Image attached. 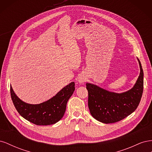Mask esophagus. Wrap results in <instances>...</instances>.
<instances>
[{"label":"esophagus","mask_w":152,"mask_h":152,"mask_svg":"<svg viewBox=\"0 0 152 152\" xmlns=\"http://www.w3.org/2000/svg\"><path fill=\"white\" fill-rule=\"evenodd\" d=\"M86 80V77L84 75H82L80 74V75H79V77H78V79H77V81L80 84H84V82Z\"/></svg>","instance_id":"obj_1"}]
</instances>
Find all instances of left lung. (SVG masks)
Wrapping results in <instances>:
<instances>
[{
	"label": "left lung",
	"instance_id": "obj_1",
	"mask_svg": "<svg viewBox=\"0 0 152 152\" xmlns=\"http://www.w3.org/2000/svg\"><path fill=\"white\" fill-rule=\"evenodd\" d=\"M140 73L132 88L117 93L92 83H86L88 107L91 115L104 124L120 121L134 112L139 105L143 91V71L139 59Z\"/></svg>",
	"mask_w": 152,
	"mask_h": 152
}]
</instances>
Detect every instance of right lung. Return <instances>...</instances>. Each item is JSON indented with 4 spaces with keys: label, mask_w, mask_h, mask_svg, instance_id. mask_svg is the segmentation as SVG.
<instances>
[{
    "label": "right lung",
    "mask_w": 152,
    "mask_h": 152,
    "mask_svg": "<svg viewBox=\"0 0 152 152\" xmlns=\"http://www.w3.org/2000/svg\"><path fill=\"white\" fill-rule=\"evenodd\" d=\"M11 99L18 113L26 120L38 126L52 125L59 121L65 114L68 99L75 91L72 82L53 98L40 104H29L20 99L10 86Z\"/></svg>",
    "instance_id": "1"
}]
</instances>
